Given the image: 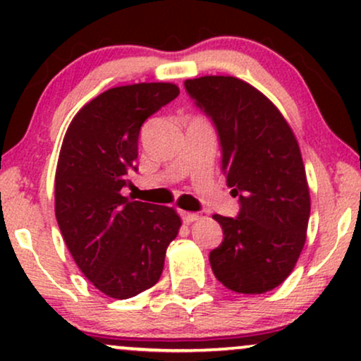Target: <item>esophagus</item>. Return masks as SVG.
Here are the masks:
<instances>
[{
	"label": "esophagus",
	"instance_id": "1",
	"mask_svg": "<svg viewBox=\"0 0 361 361\" xmlns=\"http://www.w3.org/2000/svg\"><path fill=\"white\" fill-rule=\"evenodd\" d=\"M181 217H183L185 224H193L200 219V215L195 214V212H181Z\"/></svg>",
	"mask_w": 361,
	"mask_h": 361
}]
</instances>
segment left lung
<instances>
[{
  "label": "left lung",
  "mask_w": 361,
  "mask_h": 361,
  "mask_svg": "<svg viewBox=\"0 0 361 361\" xmlns=\"http://www.w3.org/2000/svg\"><path fill=\"white\" fill-rule=\"evenodd\" d=\"M185 88L214 120L227 186L241 202L235 219L214 215L224 231L209 256L215 279L238 293L270 292L292 273L307 238L310 195L295 134L273 102L239 78H193Z\"/></svg>",
  "instance_id": "8db88e82"
}]
</instances>
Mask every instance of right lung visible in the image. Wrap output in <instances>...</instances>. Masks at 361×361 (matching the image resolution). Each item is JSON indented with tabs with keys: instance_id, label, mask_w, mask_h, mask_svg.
<instances>
[{
	"instance_id": "obj_1",
	"label": "right lung",
	"mask_w": 361,
	"mask_h": 361,
	"mask_svg": "<svg viewBox=\"0 0 361 361\" xmlns=\"http://www.w3.org/2000/svg\"><path fill=\"white\" fill-rule=\"evenodd\" d=\"M180 94L173 82H137L98 94L74 115L56 168V219L78 268L111 299L157 283L181 219L171 207L128 200L144 120Z\"/></svg>"
}]
</instances>
